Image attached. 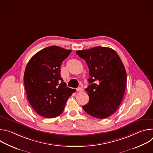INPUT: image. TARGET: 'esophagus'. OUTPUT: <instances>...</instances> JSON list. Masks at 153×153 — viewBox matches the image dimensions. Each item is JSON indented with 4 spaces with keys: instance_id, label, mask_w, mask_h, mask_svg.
<instances>
[{
    "instance_id": "34e87169",
    "label": "esophagus",
    "mask_w": 153,
    "mask_h": 153,
    "mask_svg": "<svg viewBox=\"0 0 153 153\" xmlns=\"http://www.w3.org/2000/svg\"><path fill=\"white\" fill-rule=\"evenodd\" d=\"M76 91L77 92H82V91H83V89L81 88V87H79V88H77L76 89Z\"/></svg>"
}]
</instances>
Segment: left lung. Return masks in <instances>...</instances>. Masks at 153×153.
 I'll return each instance as SVG.
<instances>
[{"label": "left lung", "mask_w": 153, "mask_h": 153, "mask_svg": "<svg viewBox=\"0 0 153 153\" xmlns=\"http://www.w3.org/2000/svg\"><path fill=\"white\" fill-rule=\"evenodd\" d=\"M76 53L86 61L90 70L88 80L91 84L85 89L90 99L82 106L84 111L98 119L111 116L121 103L126 88V73L120 58L114 50L102 47Z\"/></svg>", "instance_id": "obj_1"}]
</instances>
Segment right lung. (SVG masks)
Listing matches in <instances>:
<instances>
[{"mask_svg": "<svg viewBox=\"0 0 153 153\" xmlns=\"http://www.w3.org/2000/svg\"><path fill=\"white\" fill-rule=\"evenodd\" d=\"M71 52L50 46L37 53L27 65L24 80L27 99L36 112L43 117L60 115L68 99L76 91L68 88L60 75L61 64Z\"/></svg>", "mask_w": 153, "mask_h": 153, "instance_id": "right-lung-1", "label": "right lung"}]
</instances>
